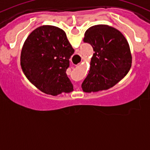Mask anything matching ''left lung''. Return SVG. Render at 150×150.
Returning a JSON list of instances; mask_svg holds the SVG:
<instances>
[{
  "instance_id": "1",
  "label": "left lung",
  "mask_w": 150,
  "mask_h": 150,
  "mask_svg": "<svg viewBox=\"0 0 150 150\" xmlns=\"http://www.w3.org/2000/svg\"><path fill=\"white\" fill-rule=\"evenodd\" d=\"M83 41L95 52L89 72L82 83L83 91L108 89L128 74L132 57L128 41L120 30L107 25L91 26L85 33Z\"/></svg>"
}]
</instances>
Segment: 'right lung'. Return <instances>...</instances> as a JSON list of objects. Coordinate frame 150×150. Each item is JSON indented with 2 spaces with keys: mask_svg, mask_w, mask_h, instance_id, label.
Wrapping results in <instances>:
<instances>
[{
  "mask_svg": "<svg viewBox=\"0 0 150 150\" xmlns=\"http://www.w3.org/2000/svg\"><path fill=\"white\" fill-rule=\"evenodd\" d=\"M74 52L62 29L40 26L33 30L24 43L21 67L28 79L41 91L52 95L68 93L74 86L66 71Z\"/></svg>",
  "mask_w": 150,
  "mask_h": 150,
  "instance_id": "add662e5",
  "label": "right lung"
}]
</instances>
